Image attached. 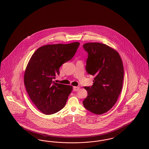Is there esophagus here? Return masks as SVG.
<instances>
[{
	"label": "esophagus",
	"instance_id": "1",
	"mask_svg": "<svg viewBox=\"0 0 149 149\" xmlns=\"http://www.w3.org/2000/svg\"><path fill=\"white\" fill-rule=\"evenodd\" d=\"M79 86H74L73 87V91H75V92H77L79 90Z\"/></svg>",
	"mask_w": 149,
	"mask_h": 149
}]
</instances>
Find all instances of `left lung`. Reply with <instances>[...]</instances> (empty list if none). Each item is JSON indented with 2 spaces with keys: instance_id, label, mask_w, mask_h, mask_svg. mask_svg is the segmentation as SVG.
<instances>
[{
  "instance_id": "1",
  "label": "left lung",
  "mask_w": 149,
  "mask_h": 149,
  "mask_svg": "<svg viewBox=\"0 0 149 149\" xmlns=\"http://www.w3.org/2000/svg\"><path fill=\"white\" fill-rule=\"evenodd\" d=\"M83 46L88 54L86 71L95 77L93 85L84 87L88 97L83 103L93 113H104L115 104L122 91V61L117 51L105 44L86 43Z\"/></svg>"
}]
</instances>
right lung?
I'll list each match as a JSON object with an SVG mask.
<instances>
[{"label":"right lung","mask_w":149,"mask_h":149,"mask_svg":"<svg viewBox=\"0 0 149 149\" xmlns=\"http://www.w3.org/2000/svg\"><path fill=\"white\" fill-rule=\"evenodd\" d=\"M80 43L47 45L38 48L26 67L24 83L29 97L43 113H55L64 108L72 86L55 83L63 64L70 60Z\"/></svg>","instance_id":"1"}]
</instances>
